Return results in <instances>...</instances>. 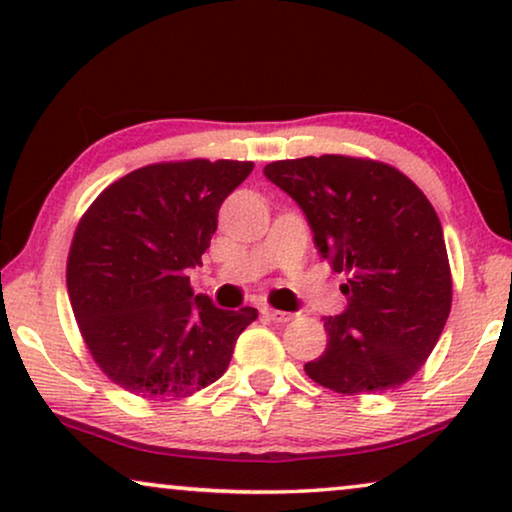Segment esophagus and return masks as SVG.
I'll return each mask as SVG.
<instances>
[{
  "instance_id": "1",
  "label": "esophagus",
  "mask_w": 512,
  "mask_h": 512,
  "mask_svg": "<svg viewBox=\"0 0 512 512\" xmlns=\"http://www.w3.org/2000/svg\"><path fill=\"white\" fill-rule=\"evenodd\" d=\"M261 314H263V317H268L270 321H275V324H286V321L293 319V314L282 312V310H275V307H263Z\"/></svg>"
}]
</instances>
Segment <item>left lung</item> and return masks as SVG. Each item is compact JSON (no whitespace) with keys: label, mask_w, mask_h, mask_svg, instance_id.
I'll use <instances>...</instances> for the list:
<instances>
[{"label":"left lung","mask_w":512,"mask_h":512,"mask_svg":"<svg viewBox=\"0 0 512 512\" xmlns=\"http://www.w3.org/2000/svg\"><path fill=\"white\" fill-rule=\"evenodd\" d=\"M303 209L319 254L347 272V310L324 319L305 373L345 396L401 387L424 366L452 307L443 226L412 179L380 160L307 156L263 170Z\"/></svg>","instance_id":"left-lung-1"}]
</instances>
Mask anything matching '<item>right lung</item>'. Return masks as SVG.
Instances as JSON below:
<instances>
[{
	"label": "right lung",
	"mask_w": 512,
	"mask_h": 512,
	"mask_svg": "<svg viewBox=\"0 0 512 512\" xmlns=\"http://www.w3.org/2000/svg\"><path fill=\"white\" fill-rule=\"evenodd\" d=\"M249 160H174L125 174L97 195L74 230L67 291L90 356L142 398H184L226 373L254 307L219 310L193 296L221 202Z\"/></svg>",
	"instance_id": "obj_1"
}]
</instances>
